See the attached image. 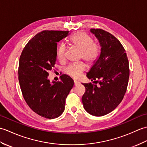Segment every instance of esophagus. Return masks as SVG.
Returning <instances> with one entry per match:
<instances>
[{
    "label": "esophagus",
    "mask_w": 147,
    "mask_h": 147,
    "mask_svg": "<svg viewBox=\"0 0 147 147\" xmlns=\"http://www.w3.org/2000/svg\"><path fill=\"white\" fill-rule=\"evenodd\" d=\"M79 84H80L79 82H78V81H77V80H74V84H75V86H77V85Z\"/></svg>",
    "instance_id": "1"
}]
</instances>
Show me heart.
Wrapping results in <instances>:
<instances>
[{
	"label": "heart",
	"mask_w": 147,
	"mask_h": 147,
	"mask_svg": "<svg viewBox=\"0 0 147 147\" xmlns=\"http://www.w3.org/2000/svg\"><path fill=\"white\" fill-rule=\"evenodd\" d=\"M68 43L75 48L79 49L81 52V57L87 63L92 64L96 61L99 53L98 45L93 43L92 38L83 32H77L72 34L68 39ZM65 47L60 44L57 48V57L62 61L65 59ZM86 66L83 63H73L68 65L65 69V72L68 76L78 79L86 70Z\"/></svg>",
	"instance_id": "heart-1"
}]
</instances>
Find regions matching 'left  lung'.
I'll return each instance as SVG.
<instances>
[{"label": "left lung", "instance_id": "obj_1", "mask_svg": "<svg viewBox=\"0 0 147 147\" xmlns=\"http://www.w3.org/2000/svg\"><path fill=\"white\" fill-rule=\"evenodd\" d=\"M90 31L101 48L87 77L99 86L82 83L86 92L82 100L88 113L102 116L113 111L123 100L128 84L129 63L125 49L113 34L100 29H90Z\"/></svg>", "mask_w": 147, "mask_h": 147}]
</instances>
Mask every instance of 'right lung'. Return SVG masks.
<instances>
[{
    "label": "right lung",
    "instance_id": "obj_1",
    "mask_svg": "<svg viewBox=\"0 0 147 147\" xmlns=\"http://www.w3.org/2000/svg\"><path fill=\"white\" fill-rule=\"evenodd\" d=\"M69 34V31H43L26 45L19 59V82L24 99L38 115L48 119L63 113L65 99L74 82L67 75L60 82L48 79L49 71L57 60V42Z\"/></svg>",
    "mask_w": 147,
    "mask_h": 147
}]
</instances>
